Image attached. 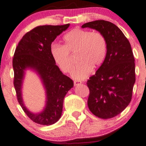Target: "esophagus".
I'll return each mask as SVG.
<instances>
[{
	"label": "esophagus",
	"instance_id": "34e87169",
	"mask_svg": "<svg viewBox=\"0 0 146 146\" xmlns=\"http://www.w3.org/2000/svg\"><path fill=\"white\" fill-rule=\"evenodd\" d=\"M82 82L80 81V80H74V85H78V84H81Z\"/></svg>",
	"mask_w": 146,
	"mask_h": 146
}]
</instances>
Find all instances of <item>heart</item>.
<instances>
[{
    "instance_id": "1",
    "label": "heart",
    "mask_w": 146,
    "mask_h": 146,
    "mask_svg": "<svg viewBox=\"0 0 146 146\" xmlns=\"http://www.w3.org/2000/svg\"><path fill=\"white\" fill-rule=\"evenodd\" d=\"M63 41L64 45L52 44L50 51L54 62L65 73H70L73 68L74 60L70 54L76 53L79 63L72 72L74 78H85L93 68L100 67L105 60L107 40L100 32L76 28L64 35Z\"/></svg>"
}]
</instances>
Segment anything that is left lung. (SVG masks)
<instances>
[{"label":"left lung","instance_id":"8db88e82","mask_svg":"<svg viewBox=\"0 0 146 146\" xmlns=\"http://www.w3.org/2000/svg\"><path fill=\"white\" fill-rule=\"evenodd\" d=\"M82 28L102 33L108 44L105 60L87 82L90 91L88 107L99 118H113L128 106L132 98L135 72L130 42L123 32L110 21H91Z\"/></svg>","mask_w":146,"mask_h":146}]
</instances>
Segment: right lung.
Segmentation results:
<instances>
[{"mask_svg": "<svg viewBox=\"0 0 146 146\" xmlns=\"http://www.w3.org/2000/svg\"><path fill=\"white\" fill-rule=\"evenodd\" d=\"M69 26L70 23L36 27L23 36L14 53L13 84L18 102L27 116L39 125H53L60 118L64 97L74 86L73 80L64 75L55 64L50 51L52 42ZM29 68L37 72L46 89V108L38 114H34L26 108L21 96L25 70Z\"/></svg>", "mask_w": 146, "mask_h": 146, "instance_id": "obj_1", "label": "right lung"}]
</instances>
